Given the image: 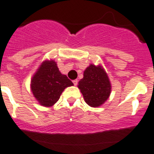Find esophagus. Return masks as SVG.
<instances>
[{"mask_svg": "<svg viewBox=\"0 0 154 154\" xmlns=\"http://www.w3.org/2000/svg\"><path fill=\"white\" fill-rule=\"evenodd\" d=\"M73 85H74L75 86L77 85V84H78V81H77V80H73Z\"/></svg>", "mask_w": 154, "mask_h": 154, "instance_id": "34e87169", "label": "esophagus"}]
</instances>
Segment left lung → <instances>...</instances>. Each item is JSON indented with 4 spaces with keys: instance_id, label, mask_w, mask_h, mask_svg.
I'll return each instance as SVG.
<instances>
[{
    "instance_id": "obj_1",
    "label": "left lung",
    "mask_w": 154,
    "mask_h": 154,
    "mask_svg": "<svg viewBox=\"0 0 154 154\" xmlns=\"http://www.w3.org/2000/svg\"><path fill=\"white\" fill-rule=\"evenodd\" d=\"M78 88L85 100L91 107H99L109 97L111 85L107 73L101 66L91 65L84 72Z\"/></svg>"
}]
</instances>
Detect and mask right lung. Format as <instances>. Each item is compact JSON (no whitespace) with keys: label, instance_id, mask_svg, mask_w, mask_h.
I'll use <instances>...</instances> for the list:
<instances>
[{"label":"right lung","instance_id":"obj_1","mask_svg":"<svg viewBox=\"0 0 154 154\" xmlns=\"http://www.w3.org/2000/svg\"><path fill=\"white\" fill-rule=\"evenodd\" d=\"M73 82L60 73L56 62L46 61L32 77V91L41 105L51 107L60 98L63 90Z\"/></svg>","mask_w":154,"mask_h":154}]
</instances>
